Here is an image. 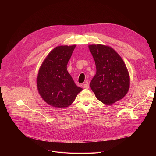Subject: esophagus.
Listing matches in <instances>:
<instances>
[{
    "label": "esophagus",
    "mask_w": 156,
    "mask_h": 156,
    "mask_svg": "<svg viewBox=\"0 0 156 156\" xmlns=\"http://www.w3.org/2000/svg\"><path fill=\"white\" fill-rule=\"evenodd\" d=\"M89 87H90V86H89V84L88 83H84V84H83V87L84 88V89H88L89 88Z\"/></svg>",
    "instance_id": "esophagus-1"
}]
</instances>
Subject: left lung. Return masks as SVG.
<instances>
[{
    "mask_svg": "<svg viewBox=\"0 0 156 156\" xmlns=\"http://www.w3.org/2000/svg\"><path fill=\"white\" fill-rule=\"evenodd\" d=\"M96 66L90 87L96 98L105 105L123 99L128 92L130 78L126 65L111 47L102 44L88 46Z\"/></svg>",
    "mask_w": 156,
    "mask_h": 156,
    "instance_id": "1",
    "label": "left lung"
}]
</instances>
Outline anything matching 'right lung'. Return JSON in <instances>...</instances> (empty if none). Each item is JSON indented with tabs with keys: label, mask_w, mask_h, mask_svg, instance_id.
I'll return each instance as SVG.
<instances>
[{
	"label": "right lung",
	"mask_w": 156,
	"mask_h": 156,
	"mask_svg": "<svg viewBox=\"0 0 156 156\" xmlns=\"http://www.w3.org/2000/svg\"><path fill=\"white\" fill-rule=\"evenodd\" d=\"M75 47L65 45L55 48L44 60L38 71V93L44 101L54 107H68L83 90L76 85L66 69Z\"/></svg>",
	"instance_id": "add662e5"
}]
</instances>
